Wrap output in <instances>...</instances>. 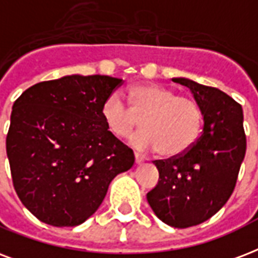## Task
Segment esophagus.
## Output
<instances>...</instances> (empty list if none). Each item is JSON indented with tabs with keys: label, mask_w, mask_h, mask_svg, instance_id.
Returning a JSON list of instances; mask_svg holds the SVG:
<instances>
[{
	"label": "esophagus",
	"mask_w": 258,
	"mask_h": 258,
	"mask_svg": "<svg viewBox=\"0 0 258 258\" xmlns=\"http://www.w3.org/2000/svg\"><path fill=\"white\" fill-rule=\"evenodd\" d=\"M143 157L141 154H138V153H135V162H137V165H141L143 162Z\"/></svg>",
	"instance_id": "obj_1"
}]
</instances>
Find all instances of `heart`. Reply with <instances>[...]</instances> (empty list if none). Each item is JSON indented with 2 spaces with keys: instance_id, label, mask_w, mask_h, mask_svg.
I'll return each instance as SVG.
<instances>
[{
  "instance_id": "obj_1",
  "label": "heart",
  "mask_w": 258,
  "mask_h": 258,
  "mask_svg": "<svg viewBox=\"0 0 258 258\" xmlns=\"http://www.w3.org/2000/svg\"><path fill=\"white\" fill-rule=\"evenodd\" d=\"M101 116L108 131L117 138L128 135L141 119L143 130L130 138V143L138 150H158L165 158L186 153L203 130V111L198 101L157 84L133 86L130 107L120 94H111Z\"/></svg>"
}]
</instances>
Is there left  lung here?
Here are the masks:
<instances>
[{
    "label": "left lung",
    "instance_id": "1",
    "mask_svg": "<svg viewBox=\"0 0 258 258\" xmlns=\"http://www.w3.org/2000/svg\"><path fill=\"white\" fill-rule=\"evenodd\" d=\"M186 86L203 111V133L189 150L154 161L158 184L147 194L151 210L166 225L186 229L219 211L231 196L245 158L242 107L222 90L188 78Z\"/></svg>",
    "mask_w": 258,
    "mask_h": 258
}]
</instances>
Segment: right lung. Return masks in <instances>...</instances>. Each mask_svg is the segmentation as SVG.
Returning a JSON list of instances; mask_svg holds the SVG:
<instances>
[{"mask_svg": "<svg viewBox=\"0 0 258 258\" xmlns=\"http://www.w3.org/2000/svg\"><path fill=\"white\" fill-rule=\"evenodd\" d=\"M123 80L64 76L39 82L13 104L7 137L12 180L39 221L74 227L97 211L108 186L135 162L101 109Z\"/></svg>", "mask_w": 258, "mask_h": 258, "instance_id": "obj_1", "label": "right lung"}]
</instances>
